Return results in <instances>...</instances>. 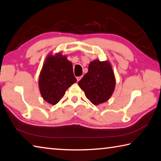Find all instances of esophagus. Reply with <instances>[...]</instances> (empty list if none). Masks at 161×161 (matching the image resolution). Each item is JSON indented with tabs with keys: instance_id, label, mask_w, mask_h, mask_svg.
I'll use <instances>...</instances> for the list:
<instances>
[{
	"instance_id": "esophagus-1",
	"label": "esophagus",
	"mask_w": 161,
	"mask_h": 161,
	"mask_svg": "<svg viewBox=\"0 0 161 161\" xmlns=\"http://www.w3.org/2000/svg\"><path fill=\"white\" fill-rule=\"evenodd\" d=\"M81 78H82V76H80V77H77V81H80V80H81Z\"/></svg>"
}]
</instances>
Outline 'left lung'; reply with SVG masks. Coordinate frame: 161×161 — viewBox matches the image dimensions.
Returning a JSON list of instances; mask_svg holds the SVG:
<instances>
[{"mask_svg":"<svg viewBox=\"0 0 161 161\" xmlns=\"http://www.w3.org/2000/svg\"><path fill=\"white\" fill-rule=\"evenodd\" d=\"M115 84L111 64L98 59L90 63L89 71L78 82L86 97L96 105L108 101L114 92Z\"/></svg>","mask_w":161,"mask_h":161,"instance_id":"1","label":"left lung"}]
</instances>
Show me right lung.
Segmentation results:
<instances>
[{
  "label": "right lung",
  "instance_id": "1",
  "mask_svg": "<svg viewBox=\"0 0 161 161\" xmlns=\"http://www.w3.org/2000/svg\"><path fill=\"white\" fill-rule=\"evenodd\" d=\"M76 81L72 64L67 56L60 53L47 56L38 81L41 96L46 102L53 105L57 104L66 90Z\"/></svg>",
  "mask_w": 161,
  "mask_h": 161
}]
</instances>
